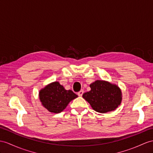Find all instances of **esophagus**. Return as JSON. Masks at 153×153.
<instances>
[{
    "mask_svg": "<svg viewBox=\"0 0 153 153\" xmlns=\"http://www.w3.org/2000/svg\"><path fill=\"white\" fill-rule=\"evenodd\" d=\"M83 94H84V91L80 90L79 92H78V95H79V97H82V96Z\"/></svg>",
    "mask_w": 153,
    "mask_h": 153,
    "instance_id": "obj_1",
    "label": "esophagus"
}]
</instances>
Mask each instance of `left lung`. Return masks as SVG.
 Returning a JSON list of instances; mask_svg holds the SVG:
<instances>
[{
  "mask_svg": "<svg viewBox=\"0 0 153 153\" xmlns=\"http://www.w3.org/2000/svg\"><path fill=\"white\" fill-rule=\"evenodd\" d=\"M89 86L91 90L84 93L82 97L95 111L105 114L115 110L121 105L122 92L116 84L97 80Z\"/></svg>",
  "mask_w": 153,
  "mask_h": 153,
  "instance_id": "obj_1",
  "label": "left lung"
}]
</instances>
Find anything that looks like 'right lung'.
Here are the masks:
<instances>
[{"instance_id":"right-lung-1","label":"right lung","mask_w":153,"mask_h":153,"mask_svg":"<svg viewBox=\"0 0 153 153\" xmlns=\"http://www.w3.org/2000/svg\"><path fill=\"white\" fill-rule=\"evenodd\" d=\"M78 97L71 90H66L58 81L45 85L39 92L42 106L50 112L58 114Z\"/></svg>"}]
</instances>
